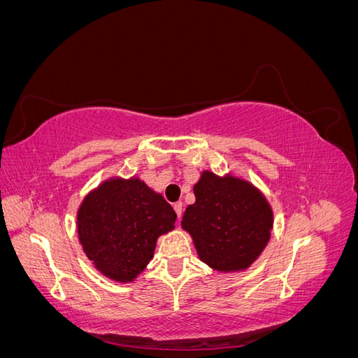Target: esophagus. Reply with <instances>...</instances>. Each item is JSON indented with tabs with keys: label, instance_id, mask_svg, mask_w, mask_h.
I'll list each match as a JSON object with an SVG mask.
<instances>
[{
	"label": "esophagus",
	"instance_id": "esophagus-1",
	"mask_svg": "<svg viewBox=\"0 0 358 358\" xmlns=\"http://www.w3.org/2000/svg\"><path fill=\"white\" fill-rule=\"evenodd\" d=\"M173 209H175V212H176V215H178V220L180 221V216H182V203L178 201V203L173 204Z\"/></svg>",
	"mask_w": 358,
	"mask_h": 358
}]
</instances>
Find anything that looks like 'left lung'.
I'll use <instances>...</instances> for the list:
<instances>
[{
	"label": "left lung",
	"mask_w": 358,
	"mask_h": 358,
	"mask_svg": "<svg viewBox=\"0 0 358 358\" xmlns=\"http://www.w3.org/2000/svg\"><path fill=\"white\" fill-rule=\"evenodd\" d=\"M196 203L182 218L203 263L220 272L251 266L263 252L273 227V212L251 183L203 171L194 185Z\"/></svg>",
	"instance_id": "8db88e82"
}]
</instances>
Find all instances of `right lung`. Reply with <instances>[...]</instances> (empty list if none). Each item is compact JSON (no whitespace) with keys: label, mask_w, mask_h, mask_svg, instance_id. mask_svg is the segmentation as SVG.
Returning a JSON list of instances; mask_svg holds the SVG:
<instances>
[{"label":"right lung","mask_w":358,"mask_h":358,"mask_svg":"<svg viewBox=\"0 0 358 358\" xmlns=\"http://www.w3.org/2000/svg\"><path fill=\"white\" fill-rule=\"evenodd\" d=\"M175 221L171 206L145 182L116 178L86 196L78 210V233L95 268L117 282H131Z\"/></svg>","instance_id":"obj_1"}]
</instances>
